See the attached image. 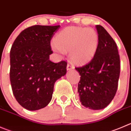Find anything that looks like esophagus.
<instances>
[{
  "mask_svg": "<svg viewBox=\"0 0 131 131\" xmlns=\"http://www.w3.org/2000/svg\"><path fill=\"white\" fill-rule=\"evenodd\" d=\"M67 69L68 70H71L74 69V67H73V65H72L71 63H68V64H67Z\"/></svg>",
  "mask_w": 131,
  "mask_h": 131,
  "instance_id": "1",
  "label": "esophagus"
}]
</instances>
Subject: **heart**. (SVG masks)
Wrapping results in <instances>:
<instances>
[{"instance_id": "heart-1", "label": "heart", "mask_w": 131, "mask_h": 131, "mask_svg": "<svg viewBox=\"0 0 131 131\" xmlns=\"http://www.w3.org/2000/svg\"><path fill=\"white\" fill-rule=\"evenodd\" d=\"M98 45L99 36L94 29L68 27L58 33L52 47L61 55L69 52L72 63L83 64L92 59Z\"/></svg>"}]
</instances>
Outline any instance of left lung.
Segmentation results:
<instances>
[{"label": "left lung", "instance_id": "1", "mask_svg": "<svg viewBox=\"0 0 131 131\" xmlns=\"http://www.w3.org/2000/svg\"><path fill=\"white\" fill-rule=\"evenodd\" d=\"M99 45L89 63L75 70L81 75L78 93L81 104L93 110H102L115 96L120 73L117 46L107 30L96 25Z\"/></svg>", "mask_w": 131, "mask_h": 131}]
</instances>
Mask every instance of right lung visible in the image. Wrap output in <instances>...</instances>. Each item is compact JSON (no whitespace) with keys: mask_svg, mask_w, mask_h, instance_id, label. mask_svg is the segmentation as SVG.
I'll return each instance as SVG.
<instances>
[{"mask_svg":"<svg viewBox=\"0 0 131 131\" xmlns=\"http://www.w3.org/2000/svg\"><path fill=\"white\" fill-rule=\"evenodd\" d=\"M60 25H36L21 32L10 50V81L13 93L25 109L35 111L49 104L54 83L64 75L65 61L49 60L50 41Z\"/></svg>","mask_w":131,"mask_h":131,"instance_id":"1","label":"right lung"}]
</instances>
